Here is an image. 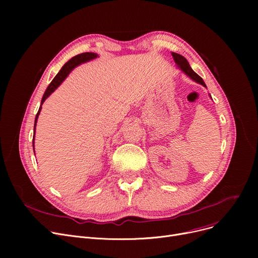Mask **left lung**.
Instances as JSON below:
<instances>
[{"label": "left lung", "instance_id": "obj_1", "mask_svg": "<svg viewBox=\"0 0 258 258\" xmlns=\"http://www.w3.org/2000/svg\"><path fill=\"white\" fill-rule=\"evenodd\" d=\"M171 55H172V57H173V59H174V62L178 64V67L180 68V69H181L187 76H189L192 80H195L196 83L201 84L202 86L206 87V85H205V83H204V80H203L202 77L199 76V75L191 69L190 64H189V62L187 61V59H186L184 56L180 55V54H178V53H174V52L171 53Z\"/></svg>", "mask_w": 258, "mask_h": 258}]
</instances>
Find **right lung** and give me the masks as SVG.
Listing matches in <instances>:
<instances>
[{
    "instance_id": "right-lung-1",
    "label": "right lung",
    "mask_w": 258,
    "mask_h": 258,
    "mask_svg": "<svg viewBox=\"0 0 258 258\" xmlns=\"http://www.w3.org/2000/svg\"><path fill=\"white\" fill-rule=\"evenodd\" d=\"M98 55L96 53H93V52H86V53H81V54H78V55L72 57L70 60H68L63 67L60 69V71L57 73V75L53 78V80L51 81V84L48 86L44 96L42 98V104L44 103V101L50 96V95L55 91V89L62 83V81L64 80V78L69 75V73L74 69V68L80 63H84L86 61H89V60H92L94 58H96ZM42 104H40L39 108H38V112L35 116V121H34V134H35V126H36V122H37V118H38V115L40 113V110H42ZM34 134H33V151H34Z\"/></svg>"
}]
</instances>
